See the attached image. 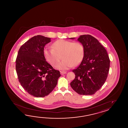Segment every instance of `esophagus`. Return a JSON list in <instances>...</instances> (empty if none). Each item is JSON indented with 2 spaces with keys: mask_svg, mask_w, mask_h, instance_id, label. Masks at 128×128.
Listing matches in <instances>:
<instances>
[{
  "mask_svg": "<svg viewBox=\"0 0 128 128\" xmlns=\"http://www.w3.org/2000/svg\"><path fill=\"white\" fill-rule=\"evenodd\" d=\"M60 73H61L62 75H63V74L66 73V71H60Z\"/></svg>",
  "mask_w": 128,
  "mask_h": 128,
  "instance_id": "obj_1",
  "label": "esophagus"
}]
</instances>
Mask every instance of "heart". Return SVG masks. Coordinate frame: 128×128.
Returning <instances> with one entry per match:
<instances>
[{"label": "heart", "mask_w": 128, "mask_h": 128, "mask_svg": "<svg viewBox=\"0 0 128 128\" xmlns=\"http://www.w3.org/2000/svg\"><path fill=\"white\" fill-rule=\"evenodd\" d=\"M52 48L44 49V57L49 64L55 65L60 62L61 56L63 60L56 66V68L61 70L79 65L84 57V48L79 42L61 39L54 42Z\"/></svg>", "instance_id": "1"}]
</instances>
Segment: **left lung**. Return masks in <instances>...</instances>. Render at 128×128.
I'll return each mask as SVG.
<instances>
[{
	"label": "left lung",
	"instance_id": "1",
	"mask_svg": "<svg viewBox=\"0 0 128 128\" xmlns=\"http://www.w3.org/2000/svg\"><path fill=\"white\" fill-rule=\"evenodd\" d=\"M77 41L84 48V57L79 66L72 71L76 77L71 82V86L80 95H92L106 82L110 60L106 50L92 36H80Z\"/></svg>",
	"mask_w": 128,
	"mask_h": 128
}]
</instances>
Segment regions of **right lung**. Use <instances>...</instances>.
I'll return each mask as SVG.
<instances>
[{"label": "right lung", "instance_id": "right-lung-1", "mask_svg": "<svg viewBox=\"0 0 128 128\" xmlns=\"http://www.w3.org/2000/svg\"><path fill=\"white\" fill-rule=\"evenodd\" d=\"M51 38L35 36L22 45L16 60V71L19 82L24 90L36 98H43L52 92L61 76L48 63L44 48Z\"/></svg>", "mask_w": 128, "mask_h": 128}]
</instances>
